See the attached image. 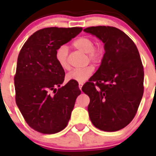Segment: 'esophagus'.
<instances>
[{
  "instance_id": "esophagus-1",
  "label": "esophagus",
  "mask_w": 156,
  "mask_h": 156,
  "mask_svg": "<svg viewBox=\"0 0 156 156\" xmlns=\"http://www.w3.org/2000/svg\"><path fill=\"white\" fill-rule=\"evenodd\" d=\"M83 82H79L78 83V87H79V88H80V90H81V88H82V86H83Z\"/></svg>"
}]
</instances>
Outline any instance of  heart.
I'll use <instances>...</instances> for the list:
<instances>
[{
  "mask_svg": "<svg viewBox=\"0 0 156 156\" xmlns=\"http://www.w3.org/2000/svg\"><path fill=\"white\" fill-rule=\"evenodd\" d=\"M74 48H75L84 53H87V56L90 62L93 63L98 64L103 59L104 56V49L102 47L94 46V41L89 37H80L75 40L72 43ZM56 62L59 66L63 69H69L68 62V48L66 46L59 47L56 50L55 54ZM94 68L90 66L84 68L75 69L69 72L66 75V80L68 81H78L83 82L92 75Z\"/></svg>",
  "mask_w": 156,
  "mask_h": 156,
  "instance_id": "heart-1",
  "label": "heart"
}]
</instances>
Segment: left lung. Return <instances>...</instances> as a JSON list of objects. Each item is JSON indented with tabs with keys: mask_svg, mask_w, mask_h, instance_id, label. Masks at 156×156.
<instances>
[{
	"mask_svg": "<svg viewBox=\"0 0 156 156\" xmlns=\"http://www.w3.org/2000/svg\"><path fill=\"white\" fill-rule=\"evenodd\" d=\"M84 31L104 43L100 66L82 91L90 97L91 122L104 131L126 127L134 118L144 94V71L137 48L120 29L92 26Z\"/></svg>",
	"mask_w": 156,
	"mask_h": 156,
	"instance_id": "obj_1",
	"label": "left lung"
}]
</instances>
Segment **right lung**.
Returning a JSON list of instances; mask_svg holds the SVG:
<instances>
[{
	"instance_id": "add662e5",
	"label": "right lung",
	"mask_w": 156,
	"mask_h": 156,
	"mask_svg": "<svg viewBox=\"0 0 156 156\" xmlns=\"http://www.w3.org/2000/svg\"><path fill=\"white\" fill-rule=\"evenodd\" d=\"M81 31V27L40 29L20 50L14 76L16 103L26 123L36 131L52 134L68 125L81 90L76 81L60 87L65 72L55 54Z\"/></svg>"
}]
</instances>
